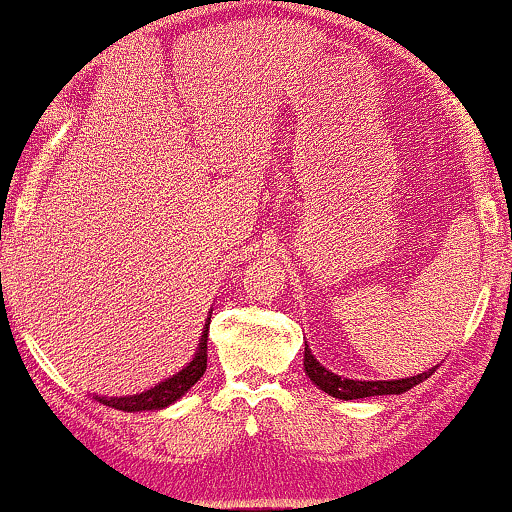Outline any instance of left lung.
<instances>
[{
	"mask_svg": "<svg viewBox=\"0 0 512 512\" xmlns=\"http://www.w3.org/2000/svg\"><path fill=\"white\" fill-rule=\"evenodd\" d=\"M305 370L310 375V380L317 384L321 391H326L328 396L345 398V401H354V398H366V396H384V394H403L415 387V384L424 382L426 377L433 375V370L419 373L415 377H405V380H377V382H359V380H347V377L333 375L331 370H326L321 363L314 359L310 349L305 347Z\"/></svg>",
	"mask_w": 512,
	"mask_h": 512,
	"instance_id": "8db88e82",
	"label": "left lung"
}]
</instances>
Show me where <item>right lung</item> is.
<instances>
[{
    "label": "right lung",
    "mask_w": 512,
    "mask_h": 512,
    "mask_svg": "<svg viewBox=\"0 0 512 512\" xmlns=\"http://www.w3.org/2000/svg\"><path fill=\"white\" fill-rule=\"evenodd\" d=\"M207 331H209V324L205 328V333H202L200 347H198V352H195V359L188 363V366L181 370V373L167 377V380L160 382L158 387L144 391V394H139V396L100 398V401L104 405H109V408L125 410V412L167 408V405L174 403V401H177V398L184 396L186 391L191 389L193 384L200 380L202 373H205V370H207Z\"/></svg>",
    "instance_id": "obj_1"
}]
</instances>
